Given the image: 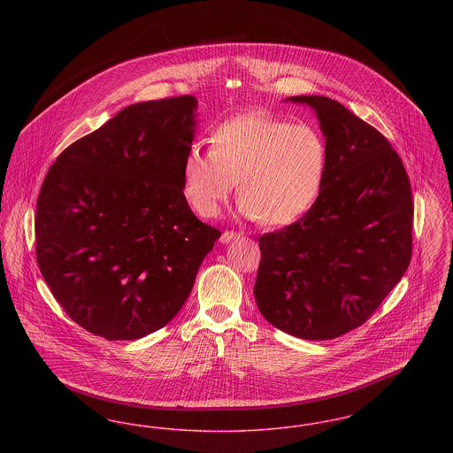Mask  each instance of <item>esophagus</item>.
<instances>
[{
    "instance_id": "esophagus-1",
    "label": "esophagus",
    "mask_w": 453,
    "mask_h": 453,
    "mask_svg": "<svg viewBox=\"0 0 453 453\" xmlns=\"http://www.w3.org/2000/svg\"><path fill=\"white\" fill-rule=\"evenodd\" d=\"M236 237H239V234L234 233V231H224V233L220 234V242H222V244H227V242H231V241L236 239Z\"/></svg>"
}]
</instances>
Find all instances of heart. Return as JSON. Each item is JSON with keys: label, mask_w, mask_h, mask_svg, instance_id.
I'll list each match as a JSON object with an SVG mask.
<instances>
[{"label": "heart", "mask_w": 453, "mask_h": 453, "mask_svg": "<svg viewBox=\"0 0 453 453\" xmlns=\"http://www.w3.org/2000/svg\"><path fill=\"white\" fill-rule=\"evenodd\" d=\"M211 151L192 146L181 166V190L198 216L216 217L234 190L241 214L283 226L301 219L323 188L327 146L321 132L251 110L222 120Z\"/></svg>", "instance_id": "1"}]
</instances>
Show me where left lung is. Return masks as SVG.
Masks as SVG:
<instances>
[{
	"mask_svg": "<svg viewBox=\"0 0 453 453\" xmlns=\"http://www.w3.org/2000/svg\"><path fill=\"white\" fill-rule=\"evenodd\" d=\"M287 102L314 108L327 168L309 212L259 237L253 292L263 318L283 333L333 340L365 323L410 266V178L388 139L336 100Z\"/></svg>",
	"mask_w": 453,
	"mask_h": 453,
	"instance_id": "left-lung-1",
	"label": "left lung"
}]
</instances>
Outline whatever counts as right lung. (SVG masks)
I'll return each mask as SVG.
<instances>
[{
  "instance_id": "right-lung-1",
  "label": "right lung",
  "mask_w": 453,
  "mask_h": 453,
  "mask_svg": "<svg viewBox=\"0 0 453 453\" xmlns=\"http://www.w3.org/2000/svg\"><path fill=\"white\" fill-rule=\"evenodd\" d=\"M192 95L141 102L59 154L43 180L35 253L65 314L110 342L172 321L220 231L181 190Z\"/></svg>"
}]
</instances>
